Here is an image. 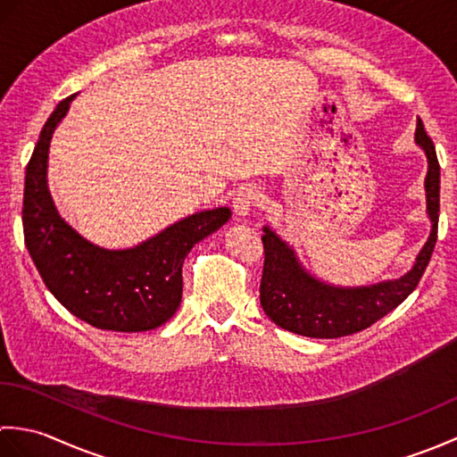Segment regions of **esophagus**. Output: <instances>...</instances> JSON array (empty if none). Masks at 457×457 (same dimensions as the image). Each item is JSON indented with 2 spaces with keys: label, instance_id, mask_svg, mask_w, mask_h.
<instances>
[{
  "label": "esophagus",
  "instance_id": "obj_1",
  "mask_svg": "<svg viewBox=\"0 0 457 457\" xmlns=\"http://www.w3.org/2000/svg\"><path fill=\"white\" fill-rule=\"evenodd\" d=\"M259 200H261V192L255 187H244L239 188L236 198H234V212L236 216L244 218L247 213L253 210L255 206H259Z\"/></svg>",
  "mask_w": 457,
  "mask_h": 457
}]
</instances>
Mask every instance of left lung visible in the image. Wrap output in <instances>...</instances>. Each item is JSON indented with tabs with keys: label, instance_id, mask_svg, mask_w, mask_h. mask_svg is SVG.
I'll list each match as a JSON object with an SVG mask.
<instances>
[{
	"label": "left lung",
	"instance_id": "obj_1",
	"mask_svg": "<svg viewBox=\"0 0 457 457\" xmlns=\"http://www.w3.org/2000/svg\"><path fill=\"white\" fill-rule=\"evenodd\" d=\"M416 145L428 159L426 172V212L432 221L430 237L416 257L414 267L404 277L371 287H334L306 273L298 263L293 247H288L273 229L263 228L265 263L261 277V306L278 328L306 337H342L375 324L399 306L420 283L438 237L440 216V164L436 147L422 121L416 125Z\"/></svg>",
	"mask_w": 457,
	"mask_h": 457
}]
</instances>
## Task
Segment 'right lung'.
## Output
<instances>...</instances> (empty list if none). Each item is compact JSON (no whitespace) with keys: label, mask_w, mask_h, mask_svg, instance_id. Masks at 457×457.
<instances>
[{"label":"right lung","mask_w":457,"mask_h":457,"mask_svg":"<svg viewBox=\"0 0 457 457\" xmlns=\"http://www.w3.org/2000/svg\"><path fill=\"white\" fill-rule=\"evenodd\" d=\"M74 96L56 105L25 170L23 236L43 283L68 312L112 332H147L172 318L182 298V263L190 249L231 218L229 208L204 210L129 249H104L58 216L46 187L56 125Z\"/></svg>","instance_id":"obj_1"}]
</instances>
